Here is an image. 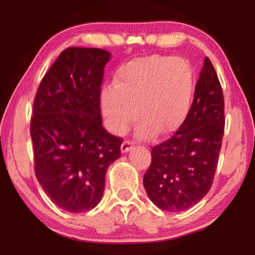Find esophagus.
I'll return each mask as SVG.
<instances>
[{
	"label": "esophagus",
	"mask_w": 255,
	"mask_h": 255,
	"mask_svg": "<svg viewBox=\"0 0 255 255\" xmlns=\"http://www.w3.org/2000/svg\"><path fill=\"white\" fill-rule=\"evenodd\" d=\"M122 153H127L129 150H131L132 148V141L130 140H125L124 143L122 144Z\"/></svg>",
	"instance_id": "34e87169"
}]
</instances>
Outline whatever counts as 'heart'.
<instances>
[{
    "label": "heart",
    "instance_id": "b5f03b06",
    "mask_svg": "<svg viewBox=\"0 0 255 255\" xmlns=\"http://www.w3.org/2000/svg\"><path fill=\"white\" fill-rule=\"evenodd\" d=\"M195 89V70L183 58L152 55L129 60L118 70L114 86L101 92L106 127L123 135L137 117L141 139L171 135L187 119Z\"/></svg>",
    "mask_w": 255,
    "mask_h": 255
}]
</instances>
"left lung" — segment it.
Segmentation results:
<instances>
[{
	"mask_svg": "<svg viewBox=\"0 0 255 255\" xmlns=\"http://www.w3.org/2000/svg\"><path fill=\"white\" fill-rule=\"evenodd\" d=\"M225 127L224 96L208 57L198 79L187 119L175 133L152 148L144 175L149 199L159 209L179 213L200 201L213 184Z\"/></svg>",
	"mask_w": 255,
	"mask_h": 255,
	"instance_id": "1",
	"label": "left lung"
}]
</instances>
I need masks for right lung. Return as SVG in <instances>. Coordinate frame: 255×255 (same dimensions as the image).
Here are the masks:
<instances>
[{
  "label": "right lung",
  "mask_w": 255,
  "mask_h": 255,
  "mask_svg": "<svg viewBox=\"0 0 255 255\" xmlns=\"http://www.w3.org/2000/svg\"><path fill=\"white\" fill-rule=\"evenodd\" d=\"M110 57L99 48H66L42 77L33 101L34 173L50 200L70 213L100 202L106 172L120 157L123 139L102 127L100 111Z\"/></svg>",
  "instance_id": "1"
}]
</instances>
